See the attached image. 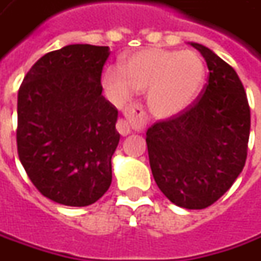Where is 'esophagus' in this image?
Returning <instances> with one entry per match:
<instances>
[{"label": "esophagus", "instance_id": "34e87169", "mask_svg": "<svg viewBox=\"0 0 261 261\" xmlns=\"http://www.w3.org/2000/svg\"><path fill=\"white\" fill-rule=\"evenodd\" d=\"M125 118L119 119L116 127H118L119 134L127 135L132 132V127H141L145 125V112H143L141 105H132L125 109Z\"/></svg>", "mask_w": 261, "mask_h": 261}]
</instances>
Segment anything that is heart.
Here are the masks:
<instances>
[{
  "label": "heart",
  "mask_w": 261,
  "mask_h": 261,
  "mask_svg": "<svg viewBox=\"0 0 261 261\" xmlns=\"http://www.w3.org/2000/svg\"><path fill=\"white\" fill-rule=\"evenodd\" d=\"M205 76V61L195 51L148 48L130 56L122 69H106L103 86L118 105L130 100L136 90H148L146 99L152 113L169 118L197 99Z\"/></svg>",
  "instance_id": "b5f03b06"
}]
</instances>
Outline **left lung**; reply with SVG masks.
I'll use <instances>...</instances> for the list:
<instances>
[{
	"instance_id": "obj_1",
	"label": "left lung",
	"mask_w": 261,
	"mask_h": 261,
	"mask_svg": "<svg viewBox=\"0 0 261 261\" xmlns=\"http://www.w3.org/2000/svg\"><path fill=\"white\" fill-rule=\"evenodd\" d=\"M207 61L210 76L200 97L146 132L152 175L168 200L202 210L230 190L244 168L250 106L244 86L228 63L191 43Z\"/></svg>"
}]
</instances>
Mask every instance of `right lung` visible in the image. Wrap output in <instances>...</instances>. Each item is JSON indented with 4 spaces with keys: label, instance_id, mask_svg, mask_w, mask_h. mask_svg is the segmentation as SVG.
<instances>
[{
    "label": "right lung",
    "instance_id": "right-lung-1",
    "mask_svg": "<svg viewBox=\"0 0 261 261\" xmlns=\"http://www.w3.org/2000/svg\"><path fill=\"white\" fill-rule=\"evenodd\" d=\"M108 45L70 44L25 74L17 103V151L30 181L54 202L86 207L112 182L118 109L102 96Z\"/></svg>",
    "mask_w": 261,
    "mask_h": 261
}]
</instances>
